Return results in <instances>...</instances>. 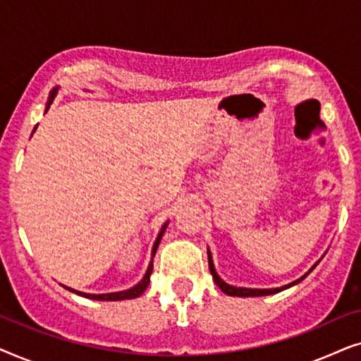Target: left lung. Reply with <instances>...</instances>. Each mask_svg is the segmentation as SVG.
<instances>
[{"label":"left lung","mask_w":361,"mask_h":361,"mask_svg":"<svg viewBox=\"0 0 361 361\" xmlns=\"http://www.w3.org/2000/svg\"><path fill=\"white\" fill-rule=\"evenodd\" d=\"M207 255H209V268H210L212 278H214L215 284L219 286V288H220L221 290H224V293H225L226 295H235V298H259V295L278 294V293H281V290L293 288V286H295L298 283H300V281H302V279L307 278V276L314 271L315 266H317V264L320 263V259L324 258V256H322V258H320V259L317 261V263H315V264L312 266V268H310V269L307 271V273H305L304 276H300L299 279L293 281V283H289V284H286V286H281V288H273V289H258V288H238V286H231V284H228V283H225V281L221 279L220 276H219V273H216L215 264H214V258H212V251H210V248H207Z\"/></svg>","instance_id":"1"}]
</instances>
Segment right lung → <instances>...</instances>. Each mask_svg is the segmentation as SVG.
Returning <instances> with one entry per match:
<instances>
[{
    "label": "right lung",
    "mask_w": 361,
    "mask_h": 361,
    "mask_svg": "<svg viewBox=\"0 0 361 361\" xmlns=\"http://www.w3.org/2000/svg\"><path fill=\"white\" fill-rule=\"evenodd\" d=\"M59 88H61L59 85L52 88L51 95H49V98H47V103H46V111H44V113H47L49 106L52 105V102H54V98H56V95H57ZM36 128H37V126H36ZM36 128H34V131H36ZM34 131H32V133H34ZM31 136H32V135H31ZM167 225H169V220H167L166 224L161 226L159 233H157V236H156V241H154V245H152V250H151V261H149V264H147V269H146L145 276H142V279L140 281V283H137L136 286H133V288L126 289V290H118V293L88 294V293H82V290H77V289L67 288V286H63V284H62V286H63V288H66V289L71 290V293H75V294H78V295H82V298L93 299V300H125V299H135V298H140V295L146 290L147 286H149V276H151V273H152V258H154L156 250H157V246H159V243H161V238H162V235H164V231H166V228H167Z\"/></svg>",
    "instance_id": "1"
}]
</instances>
